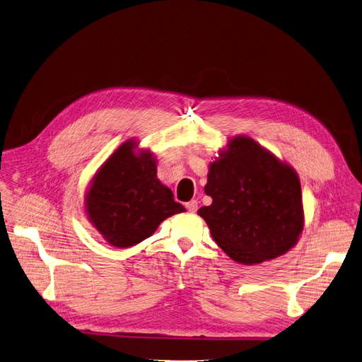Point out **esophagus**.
I'll return each instance as SVG.
<instances>
[{"instance_id": "1", "label": "esophagus", "mask_w": 362, "mask_h": 362, "mask_svg": "<svg viewBox=\"0 0 362 362\" xmlns=\"http://www.w3.org/2000/svg\"><path fill=\"white\" fill-rule=\"evenodd\" d=\"M186 209L189 210L191 213H195L198 210V201L197 199H192L189 202H186Z\"/></svg>"}]
</instances>
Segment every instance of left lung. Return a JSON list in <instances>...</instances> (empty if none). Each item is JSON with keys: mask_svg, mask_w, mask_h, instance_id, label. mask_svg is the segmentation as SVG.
<instances>
[{"mask_svg": "<svg viewBox=\"0 0 362 362\" xmlns=\"http://www.w3.org/2000/svg\"><path fill=\"white\" fill-rule=\"evenodd\" d=\"M228 146L210 165L204 187L211 206L198 214L235 262L255 264L287 253L303 229L296 171L250 137H233Z\"/></svg>", "mask_w": 362, "mask_h": 362, "instance_id": "obj_1", "label": "left lung"}]
</instances>
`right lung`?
I'll use <instances>...</instances> for the list:
<instances>
[{"label": "right lung", "instance_id": "1", "mask_svg": "<svg viewBox=\"0 0 362 362\" xmlns=\"http://www.w3.org/2000/svg\"><path fill=\"white\" fill-rule=\"evenodd\" d=\"M122 144L98 171L87 195V214L103 238L127 248L142 243L164 218L185 211L173 192L156 177L149 153L136 155Z\"/></svg>", "mask_w": 362, "mask_h": 362}]
</instances>
